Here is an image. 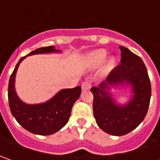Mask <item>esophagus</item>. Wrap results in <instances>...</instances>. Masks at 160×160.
<instances>
[{
  "mask_svg": "<svg viewBox=\"0 0 160 160\" xmlns=\"http://www.w3.org/2000/svg\"><path fill=\"white\" fill-rule=\"evenodd\" d=\"M91 86H92V83L90 82L89 80H86V81H84V82L82 83V90H83V91L90 90Z\"/></svg>",
  "mask_w": 160,
  "mask_h": 160,
  "instance_id": "esophagus-1",
  "label": "esophagus"
}]
</instances>
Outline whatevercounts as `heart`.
I'll use <instances>...</instances> for the list:
<instances>
[{
  "instance_id": "obj_1",
  "label": "heart",
  "mask_w": 160,
  "mask_h": 160,
  "mask_svg": "<svg viewBox=\"0 0 160 160\" xmlns=\"http://www.w3.org/2000/svg\"><path fill=\"white\" fill-rule=\"evenodd\" d=\"M106 55H107V52L104 50L94 51V52L90 53L89 56H88L89 63L92 66H93V67H98V66H100L104 61V59L106 58ZM115 63H116L115 58H110L107 61V63H106V68H107L108 69H110V68H113Z\"/></svg>"
}]
</instances>
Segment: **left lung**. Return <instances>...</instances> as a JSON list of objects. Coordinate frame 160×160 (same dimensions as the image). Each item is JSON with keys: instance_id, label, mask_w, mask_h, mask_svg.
I'll use <instances>...</instances> for the list:
<instances>
[{"instance_id": "1", "label": "left lung", "mask_w": 160, "mask_h": 160, "mask_svg": "<svg viewBox=\"0 0 160 160\" xmlns=\"http://www.w3.org/2000/svg\"><path fill=\"white\" fill-rule=\"evenodd\" d=\"M121 59L99 86L92 87L93 116L99 127L112 135H125L143 121L151 96V81L142 59L130 50L119 46ZM129 84L133 96L125 105L117 104L111 97L109 86Z\"/></svg>"}]
</instances>
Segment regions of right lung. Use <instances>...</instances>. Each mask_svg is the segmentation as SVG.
Here are the masks:
<instances>
[{
  "instance_id": "1",
  "label": "right lung",
  "mask_w": 160,
  "mask_h": 160,
  "mask_svg": "<svg viewBox=\"0 0 160 160\" xmlns=\"http://www.w3.org/2000/svg\"><path fill=\"white\" fill-rule=\"evenodd\" d=\"M58 52L59 51L55 50L54 46L42 47L36 49L27 56ZM27 56L19 59L9 77L8 88L9 108L18 124L28 132L40 135H50L58 132L68 123L72 107L81 94V86L61 90L44 103L26 104L20 101L16 93L15 77L18 66Z\"/></svg>"
}]
</instances>
